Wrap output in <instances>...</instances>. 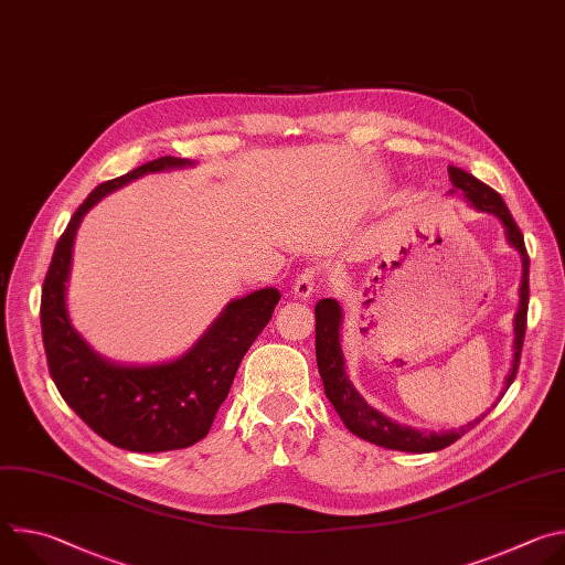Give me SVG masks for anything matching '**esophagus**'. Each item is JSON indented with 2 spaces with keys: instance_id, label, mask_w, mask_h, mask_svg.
Masks as SVG:
<instances>
[{
  "instance_id": "obj_1",
  "label": "esophagus",
  "mask_w": 565,
  "mask_h": 565,
  "mask_svg": "<svg viewBox=\"0 0 565 565\" xmlns=\"http://www.w3.org/2000/svg\"><path fill=\"white\" fill-rule=\"evenodd\" d=\"M315 281H317V270L315 268H306L297 275L295 286H292V295L297 299H310L315 292Z\"/></svg>"
}]
</instances>
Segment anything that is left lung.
Listing matches in <instances>:
<instances>
[{"mask_svg": "<svg viewBox=\"0 0 565 565\" xmlns=\"http://www.w3.org/2000/svg\"><path fill=\"white\" fill-rule=\"evenodd\" d=\"M449 181L451 190L449 194H460L469 207L478 212H488L494 214L503 230L508 244L521 255L523 264V275H521V288H519V310L514 315V360L512 369L505 377L503 391L514 382L516 371H519V360H521V349H523V338H525V321H527V299H530V259L525 253L523 244V234L516 227L508 205L503 203L501 194H497L492 188L486 183H480L476 177L462 172L460 168L449 166ZM342 306L335 299H321L315 306V355H317V366L321 382H324V393L331 399V405L335 407L338 416L347 425L351 434H355L362 440H369L373 445L395 449V451H409V454H429L449 447L456 443L460 436H465L469 429H473L482 418H486L490 412L478 416L476 420L449 429V431H423L416 427L407 425H397L395 420L386 418L377 409H373L369 402L360 395V391L353 386V382L347 375L344 366V351H342Z\"/></svg>", "mask_w": 565, "mask_h": 565, "instance_id": "1", "label": "left lung"}]
</instances>
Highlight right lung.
<instances>
[{
    "instance_id": "add662e5",
    "label": "right lung",
    "mask_w": 565,
    "mask_h": 565,
    "mask_svg": "<svg viewBox=\"0 0 565 565\" xmlns=\"http://www.w3.org/2000/svg\"><path fill=\"white\" fill-rule=\"evenodd\" d=\"M183 168H194V160L163 156L100 183L71 216L42 288V340L60 395L100 438L138 454L185 449L207 436L241 360L281 299L277 288L232 299L192 349L160 364L111 362L75 331L66 310V284L85 214L103 196L145 174Z\"/></svg>"
}]
</instances>
